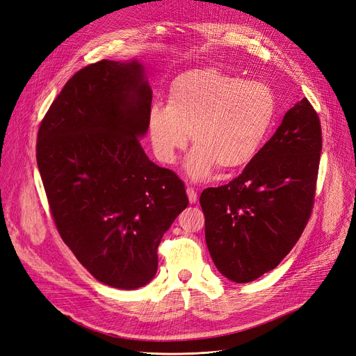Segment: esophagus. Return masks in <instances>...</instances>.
<instances>
[{"mask_svg": "<svg viewBox=\"0 0 356 356\" xmlns=\"http://www.w3.org/2000/svg\"><path fill=\"white\" fill-rule=\"evenodd\" d=\"M186 193H188V198H189V202L191 204H195L196 201H198V193H196V191L193 188H188L186 189Z\"/></svg>", "mask_w": 356, "mask_h": 356, "instance_id": "1", "label": "esophagus"}]
</instances>
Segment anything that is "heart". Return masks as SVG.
Returning a JSON list of instances; mask_svg holds the SVG:
<instances>
[{
	"label": "heart",
	"mask_w": 356,
	"mask_h": 356,
	"mask_svg": "<svg viewBox=\"0 0 356 356\" xmlns=\"http://www.w3.org/2000/svg\"><path fill=\"white\" fill-rule=\"evenodd\" d=\"M277 113L273 89L243 81L217 69H200L177 76L170 85L167 105L154 104L148 134L158 160L173 164L186 148L192 180H202L217 165L233 171L251 163L264 145Z\"/></svg>",
	"instance_id": "heart-1"
}]
</instances>
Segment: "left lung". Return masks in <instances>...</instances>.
I'll use <instances>...</instances> for the list:
<instances>
[{"instance_id": "obj_1", "label": "left lung", "mask_w": 356, "mask_h": 356, "mask_svg": "<svg viewBox=\"0 0 356 356\" xmlns=\"http://www.w3.org/2000/svg\"><path fill=\"white\" fill-rule=\"evenodd\" d=\"M321 148L318 114L302 98L242 175L201 193L208 251L229 280L254 282L291 252L312 213Z\"/></svg>"}]
</instances>
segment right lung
<instances>
[{
  "label": "right lung",
  "instance_id": "right-lung-1",
  "mask_svg": "<svg viewBox=\"0 0 356 356\" xmlns=\"http://www.w3.org/2000/svg\"><path fill=\"white\" fill-rule=\"evenodd\" d=\"M151 102L138 61L101 60L69 79L36 140L63 242L98 282L126 291L154 279L163 234L189 204L185 183L140 147Z\"/></svg>",
  "mask_w": 356,
  "mask_h": 356
}]
</instances>
